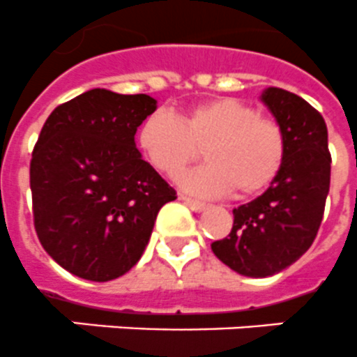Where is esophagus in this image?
<instances>
[{
  "mask_svg": "<svg viewBox=\"0 0 357 357\" xmlns=\"http://www.w3.org/2000/svg\"><path fill=\"white\" fill-rule=\"evenodd\" d=\"M179 199H181V202H185V204L192 208V211H196V213H199V211H204V208L207 207V204H205V202H199V199L188 198V196H185V194H179Z\"/></svg>",
  "mask_w": 357,
  "mask_h": 357,
  "instance_id": "esophagus-1",
  "label": "esophagus"
}]
</instances>
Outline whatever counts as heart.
Listing matches in <instances>:
<instances>
[{
    "label": "heart",
    "mask_w": 357,
    "mask_h": 357,
    "mask_svg": "<svg viewBox=\"0 0 357 357\" xmlns=\"http://www.w3.org/2000/svg\"><path fill=\"white\" fill-rule=\"evenodd\" d=\"M139 146L153 169L176 176L204 149L208 163L179 176L190 192L240 198L262 192L279 176L286 159V133L275 119L259 115L233 97L208 98L185 109L179 119L155 112L139 130Z\"/></svg>",
    "instance_id": "obj_1"
}]
</instances>
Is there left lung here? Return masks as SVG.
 Here are the masks:
<instances>
[{
  "label": "left lung",
  "mask_w": 357,
  "mask_h": 357,
  "mask_svg": "<svg viewBox=\"0 0 357 357\" xmlns=\"http://www.w3.org/2000/svg\"><path fill=\"white\" fill-rule=\"evenodd\" d=\"M262 102L286 133V159L262 196L234 208L231 233L211 244L225 266L245 277H271L314 244L330 190L328 132L314 106L268 88Z\"/></svg>",
  "instance_id": "8db88e82"
}]
</instances>
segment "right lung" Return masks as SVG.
Returning <instances> with one entry per match:
<instances>
[{
  "label": "right lung",
  "instance_id": "right-lung-1",
  "mask_svg": "<svg viewBox=\"0 0 357 357\" xmlns=\"http://www.w3.org/2000/svg\"><path fill=\"white\" fill-rule=\"evenodd\" d=\"M155 108L150 95L89 89L56 106L34 144V229L49 257L80 279L108 282L130 271L159 208L176 199L135 149Z\"/></svg>",
  "mask_w": 357,
  "mask_h": 357
}]
</instances>
